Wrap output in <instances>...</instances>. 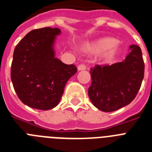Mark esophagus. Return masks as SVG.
<instances>
[{
	"instance_id": "esophagus-1",
	"label": "esophagus",
	"mask_w": 152,
	"mask_h": 152,
	"mask_svg": "<svg viewBox=\"0 0 152 152\" xmlns=\"http://www.w3.org/2000/svg\"><path fill=\"white\" fill-rule=\"evenodd\" d=\"M85 69H86V66H85V64H80V65L77 67V70H78V71H85Z\"/></svg>"
}]
</instances>
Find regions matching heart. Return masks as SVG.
<instances>
[{
	"mask_svg": "<svg viewBox=\"0 0 152 152\" xmlns=\"http://www.w3.org/2000/svg\"><path fill=\"white\" fill-rule=\"evenodd\" d=\"M87 51L93 54L104 52L102 59L104 63H110L121 52V47L114 37H104L93 41L85 48Z\"/></svg>",
	"mask_w": 152,
	"mask_h": 152,
	"instance_id": "obj_1",
	"label": "heart"
}]
</instances>
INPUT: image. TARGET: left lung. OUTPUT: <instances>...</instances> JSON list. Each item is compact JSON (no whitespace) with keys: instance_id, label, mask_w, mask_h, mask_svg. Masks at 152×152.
I'll list each match as a JSON object with an SVG mask.
<instances>
[{"instance_id":"1","label":"left lung","mask_w":152,"mask_h":152,"mask_svg":"<svg viewBox=\"0 0 152 152\" xmlns=\"http://www.w3.org/2000/svg\"><path fill=\"white\" fill-rule=\"evenodd\" d=\"M144 71L141 48L138 45H130L129 54L123 61L91 68V85L88 88L91 102L104 112L128 105L141 88Z\"/></svg>"}]
</instances>
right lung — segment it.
Masks as SVG:
<instances>
[{"label":"right lung","instance_id":"right-lung-1","mask_svg":"<svg viewBox=\"0 0 152 152\" xmlns=\"http://www.w3.org/2000/svg\"><path fill=\"white\" fill-rule=\"evenodd\" d=\"M58 28H44L27 34L14 48L11 78L24 104L39 110L58 105L66 83L75 73L74 64L55 58L54 43L61 34Z\"/></svg>","mask_w":152,"mask_h":152}]
</instances>
